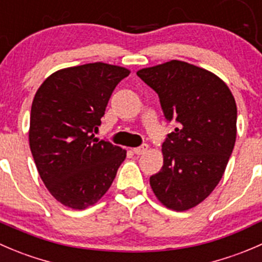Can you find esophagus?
Listing matches in <instances>:
<instances>
[{
  "mask_svg": "<svg viewBox=\"0 0 262 262\" xmlns=\"http://www.w3.org/2000/svg\"><path fill=\"white\" fill-rule=\"evenodd\" d=\"M147 149H148V144H142V146H139V147H137V148H134L133 152L139 156V155H143L144 152L147 151Z\"/></svg>",
  "mask_w": 262,
  "mask_h": 262,
  "instance_id": "34e87169",
  "label": "esophagus"
}]
</instances>
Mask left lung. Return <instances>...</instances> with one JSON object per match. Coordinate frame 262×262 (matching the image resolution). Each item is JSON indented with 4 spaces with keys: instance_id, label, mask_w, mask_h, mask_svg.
<instances>
[{
    "instance_id": "8db88e82",
    "label": "left lung",
    "mask_w": 262,
    "mask_h": 262,
    "mask_svg": "<svg viewBox=\"0 0 262 262\" xmlns=\"http://www.w3.org/2000/svg\"><path fill=\"white\" fill-rule=\"evenodd\" d=\"M137 75L159 95L166 120L177 123L162 143L164 165L149 184L169 209H192L215 189L234 148V97L219 77L184 61L141 69Z\"/></svg>"
}]
</instances>
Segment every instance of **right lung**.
<instances>
[{"instance_id": "right-lung-1", "label": "right lung", "mask_w": 262, "mask_h": 262, "mask_svg": "<svg viewBox=\"0 0 262 262\" xmlns=\"http://www.w3.org/2000/svg\"><path fill=\"white\" fill-rule=\"evenodd\" d=\"M125 68L103 62L58 70L38 88L32 103L29 146L51 194L83 210L107 192L126 151L95 138Z\"/></svg>"}]
</instances>
